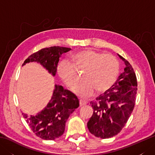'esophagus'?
Listing matches in <instances>:
<instances>
[{
    "mask_svg": "<svg viewBox=\"0 0 155 155\" xmlns=\"http://www.w3.org/2000/svg\"><path fill=\"white\" fill-rule=\"evenodd\" d=\"M85 104H87V103L84 101H82V100H80L79 101V106L80 107H83L84 106Z\"/></svg>",
    "mask_w": 155,
    "mask_h": 155,
    "instance_id": "esophagus-1",
    "label": "esophagus"
}]
</instances>
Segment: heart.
Segmentation results:
<instances>
[{
    "mask_svg": "<svg viewBox=\"0 0 155 155\" xmlns=\"http://www.w3.org/2000/svg\"><path fill=\"white\" fill-rule=\"evenodd\" d=\"M85 71L83 83L72 91L81 98H87L96 90L103 93L113 86L119 72V62L111 54H103L93 50L78 52L72 55L70 62L62 61L58 65L57 72L66 86L71 88L77 83V72Z\"/></svg>",
    "mask_w": 155,
    "mask_h": 155,
    "instance_id": "obj_1",
    "label": "heart"
}]
</instances>
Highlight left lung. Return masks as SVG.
Returning a JSON list of instances; mask_svg holds the SVG:
<instances>
[{"mask_svg":"<svg viewBox=\"0 0 155 155\" xmlns=\"http://www.w3.org/2000/svg\"><path fill=\"white\" fill-rule=\"evenodd\" d=\"M124 72L116 83L104 94L91 102L93 114L87 123L91 134L101 139L113 137L120 132L130 117L135 104L137 91L136 74L127 60Z\"/></svg>","mask_w":155,"mask_h":155,"instance_id":"8db88e82","label":"left lung"}]
</instances>
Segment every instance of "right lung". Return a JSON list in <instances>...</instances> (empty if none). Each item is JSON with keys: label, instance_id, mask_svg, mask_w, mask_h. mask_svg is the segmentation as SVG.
Here are the masks:
<instances>
[{"label": "right lung", "instance_id": "obj_1", "mask_svg": "<svg viewBox=\"0 0 155 155\" xmlns=\"http://www.w3.org/2000/svg\"><path fill=\"white\" fill-rule=\"evenodd\" d=\"M71 50L70 48L60 47L42 48L29 56L22 66L29 62H37L54 77L59 58ZM78 106L79 101L75 94L64 89L62 86L55 84L52 97L45 108L36 115L22 114L37 137L44 140H54L63 134L66 122Z\"/></svg>", "mask_w": 155, "mask_h": 155}]
</instances>
